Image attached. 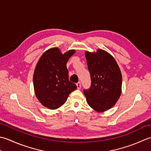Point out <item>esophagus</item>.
Listing matches in <instances>:
<instances>
[{
  "label": "esophagus",
  "mask_w": 151,
  "mask_h": 151,
  "mask_svg": "<svg viewBox=\"0 0 151 151\" xmlns=\"http://www.w3.org/2000/svg\"><path fill=\"white\" fill-rule=\"evenodd\" d=\"M76 85H77V87H78V89H80V88H81V82L79 81V82L77 83H76Z\"/></svg>",
  "instance_id": "34e87169"
}]
</instances>
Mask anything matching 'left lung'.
<instances>
[{"label": "left lung", "instance_id": "obj_1", "mask_svg": "<svg viewBox=\"0 0 151 151\" xmlns=\"http://www.w3.org/2000/svg\"><path fill=\"white\" fill-rule=\"evenodd\" d=\"M91 85L83 93L89 106L98 112L105 111L116 104L121 94L122 75L115 58L107 52L85 53Z\"/></svg>", "mask_w": 151, "mask_h": 151}]
</instances>
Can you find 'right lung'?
I'll return each mask as SVG.
<instances>
[{
	"instance_id": "obj_1",
	"label": "right lung",
	"mask_w": 151,
	"mask_h": 151,
	"mask_svg": "<svg viewBox=\"0 0 151 151\" xmlns=\"http://www.w3.org/2000/svg\"><path fill=\"white\" fill-rule=\"evenodd\" d=\"M74 53L75 50H70L62 54L58 48H52L42 55L37 64L33 78L35 94L49 109L62 106L77 88L76 85L69 81L66 68L68 60Z\"/></svg>"
}]
</instances>
